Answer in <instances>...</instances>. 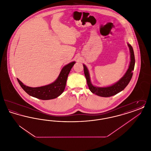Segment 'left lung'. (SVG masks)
<instances>
[{"label": "left lung", "instance_id": "1", "mask_svg": "<svg viewBox=\"0 0 151 151\" xmlns=\"http://www.w3.org/2000/svg\"><path fill=\"white\" fill-rule=\"evenodd\" d=\"M128 46L129 47L130 54H131V62H130L129 69L127 70V72L122 79H121L119 81H118L116 83H115V84L111 86L105 87V88H99V87L94 86L91 83L88 69L85 65H83L84 72L86 78L87 84L88 86L89 90L93 93L96 94L101 97H111L121 92L129 84L133 75V71L134 69L135 60L134 50L132 46L129 44H128Z\"/></svg>", "mask_w": 151, "mask_h": 151}]
</instances>
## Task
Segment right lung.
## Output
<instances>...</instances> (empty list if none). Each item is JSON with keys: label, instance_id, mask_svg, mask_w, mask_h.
<instances>
[{"label": "right lung", "instance_id": "1", "mask_svg": "<svg viewBox=\"0 0 151 151\" xmlns=\"http://www.w3.org/2000/svg\"><path fill=\"white\" fill-rule=\"evenodd\" d=\"M75 63V62H73L65 65L57 80L47 86L32 88L25 86L18 79L17 81L22 88L30 96L43 100L54 99L63 92L68 75Z\"/></svg>", "mask_w": 151, "mask_h": 151}]
</instances>
